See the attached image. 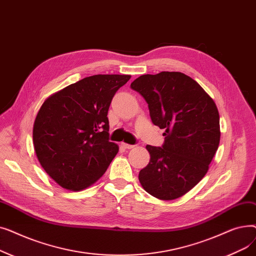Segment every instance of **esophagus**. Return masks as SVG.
Listing matches in <instances>:
<instances>
[{
	"instance_id": "1",
	"label": "esophagus",
	"mask_w": 256,
	"mask_h": 256,
	"mask_svg": "<svg viewBox=\"0 0 256 256\" xmlns=\"http://www.w3.org/2000/svg\"><path fill=\"white\" fill-rule=\"evenodd\" d=\"M121 146H122L124 148H126V150H132V148H134V147H135V145H130V144H128V143H124V142L121 143Z\"/></svg>"
}]
</instances>
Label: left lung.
Segmentation results:
<instances>
[{
  "mask_svg": "<svg viewBox=\"0 0 256 256\" xmlns=\"http://www.w3.org/2000/svg\"><path fill=\"white\" fill-rule=\"evenodd\" d=\"M148 104L164 144L147 145L150 160L139 172L144 190L162 200L182 197L208 170L220 142L217 106L196 80L178 72L143 74L130 84Z\"/></svg>",
  "mask_w": 256,
  "mask_h": 256,
  "instance_id": "left-lung-1",
  "label": "left lung"
}]
</instances>
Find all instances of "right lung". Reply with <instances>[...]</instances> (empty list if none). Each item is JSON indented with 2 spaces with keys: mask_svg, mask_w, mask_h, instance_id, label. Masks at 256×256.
Segmentation results:
<instances>
[{
  "mask_svg": "<svg viewBox=\"0 0 256 256\" xmlns=\"http://www.w3.org/2000/svg\"><path fill=\"white\" fill-rule=\"evenodd\" d=\"M130 76L96 74L67 86L40 108L33 128L40 165L67 190L96 182L118 152L109 141L108 111Z\"/></svg>",
  "mask_w": 256,
  "mask_h": 256,
  "instance_id": "right-lung-1",
  "label": "right lung"
}]
</instances>
